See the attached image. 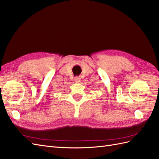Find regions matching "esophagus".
I'll use <instances>...</instances> for the list:
<instances>
[{"label": "esophagus", "mask_w": 159, "mask_h": 159, "mask_svg": "<svg viewBox=\"0 0 159 159\" xmlns=\"http://www.w3.org/2000/svg\"><path fill=\"white\" fill-rule=\"evenodd\" d=\"M74 80H75L76 83H80V78H79V77H75V79H74Z\"/></svg>", "instance_id": "obj_1"}]
</instances>
